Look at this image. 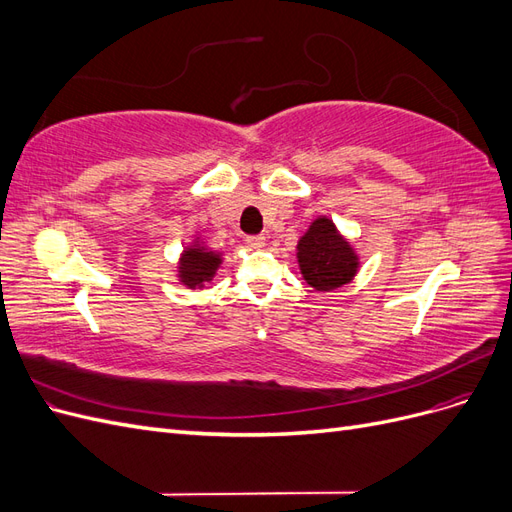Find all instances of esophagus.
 Wrapping results in <instances>:
<instances>
[{
    "mask_svg": "<svg viewBox=\"0 0 512 512\" xmlns=\"http://www.w3.org/2000/svg\"><path fill=\"white\" fill-rule=\"evenodd\" d=\"M245 243L250 247H256V250H258V247L265 245V237H262V235H247Z\"/></svg>",
    "mask_w": 512,
    "mask_h": 512,
    "instance_id": "1",
    "label": "esophagus"
}]
</instances>
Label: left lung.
<instances>
[{"instance_id":"1","label":"left lung","mask_w":512,"mask_h":512,"mask_svg":"<svg viewBox=\"0 0 512 512\" xmlns=\"http://www.w3.org/2000/svg\"><path fill=\"white\" fill-rule=\"evenodd\" d=\"M297 250L305 282L320 292L348 284L359 267L352 247L327 218H318L309 226Z\"/></svg>"}]
</instances>
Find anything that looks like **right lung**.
Returning a JSON list of instances; mask_svg holds the SVG:
<instances>
[{
  "label": "right lung",
  "mask_w": 512,
  "mask_h": 512,
  "mask_svg": "<svg viewBox=\"0 0 512 512\" xmlns=\"http://www.w3.org/2000/svg\"><path fill=\"white\" fill-rule=\"evenodd\" d=\"M220 256L215 252H207L205 247L194 245L190 250H185L183 258H181V267H179V275L185 286H198L203 284L209 277H213L215 269L220 267Z\"/></svg>",
  "instance_id": "right-lung-1"
}]
</instances>
